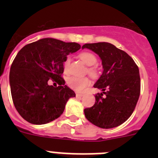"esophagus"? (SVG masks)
Listing matches in <instances>:
<instances>
[{"mask_svg":"<svg viewBox=\"0 0 158 158\" xmlns=\"http://www.w3.org/2000/svg\"><path fill=\"white\" fill-rule=\"evenodd\" d=\"M76 96L77 97V98H82V96H83V95L82 94H79V93H76Z\"/></svg>","mask_w":158,"mask_h":158,"instance_id":"1","label":"esophagus"}]
</instances>
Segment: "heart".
<instances>
[{"mask_svg":"<svg viewBox=\"0 0 158 158\" xmlns=\"http://www.w3.org/2000/svg\"><path fill=\"white\" fill-rule=\"evenodd\" d=\"M79 58L82 62L88 66H94L97 63V58L93 53L90 52H82L79 53ZM70 58L67 57L64 62V69L67 70L68 66L69 64ZM89 74L92 76H96L98 71L95 67H90L89 69ZM68 85L70 88L74 89L77 92H82L87 86L90 85V80L87 77H77V76H72L68 79Z\"/></svg>","mask_w":158,"mask_h":158,"instance_id":"1","label":"heart"}]
</instances>
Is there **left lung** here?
<instances>
[{
  "mask_svg": "<svg viewBox=\"0 0 158 158\" xmlns=\"http://www.w3.org/2000/svg\"><path fill=\"white\" fill-rule=\"evenodd\" d=\"M82 48L98 54L103 68L102 74L94 85L102 92L95 95L92 107L84 109L85 118L102 128L119 126L131 115L139 98L141 80L138 66L127 52L109 43L86 44Z\"/></svg>",
  "mask_w": 158,
  "mask_h": 158,
  "instance_id": "1",
  "label": "left lung"
}]
</instances>
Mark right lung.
Wrapping results in <instances>:
<instances>
[{
	"label": "right lung",
	"mask_w": 158,
	"mask_h": 158,
	"mask_svg": "<svg viewBox=\"0 0 158 158\" xmlns=\"http://www.w3.org/2000/svg\"><path fill=\"white\" fill-rule=\"evenodd\" d=\"M81 48L76 43L44 38L20 49L10 67L13 102L21 117L33 125H44L63 114L75 92L62 78L63 63L69 53ZM51 78L59 85L48 84Z\"/></svg>",
	"instance_id": "right-lung-1"
}]
</instances>
